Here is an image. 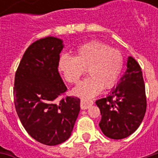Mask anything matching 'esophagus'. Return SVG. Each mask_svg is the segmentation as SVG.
I'll return each mask as SVG.
<instances>
[{"mask_svg": "<svg viewBox=\"0 0 158 158\" xmlns=\"http://www.w3.org/2000/svg\"><path fill=\"white\" fill-rule=\"evenodd\" d=\"M92 105V102H89V101H86V100L85 99H81V101H80V107H81V109L82 110L88 109V108L90 107Z\"/></svg>", "mask_w": 158, "mask_h": 158, "instance_id": "1", "label": "esophagus"}]
</instances>
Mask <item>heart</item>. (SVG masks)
Masks as SVG:
<instances>
[{
	"mask_svg": "<svg viewBox=\"0 0 158 158\" xmlns=\"http://www.w3.org/2000/svg\"><path fill=\"white\" fill-rule=\"evenodd\" d=\"M124 66L122 52L100 41H90L76 50L75 56L62 54L59 57V72L69 84H76L85 71L89 74L75 87L76 96L91 98L118 81Z\"/></svg>",
	"mask_w": 158,
	"mask_h": 158,
	"instance_id": "heart-1",
	"label": "heart"
}]
</instances>
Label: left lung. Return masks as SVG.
I'll use <instances>...</instances> for the list:
<instances>
[{
	"label": "left lung",
	"mask_w": 158,
	"mask_h": 158,
	"mask_svg": "<svg viewBox=\"0 0 158 158\" xmlns=\"http://www.w3.org/2000/svg\"><path fill=\"white\" fill-rule=\"evenodd\" d=\"M96 103L102 114L100 128L108 138L123 139L139 128L146 111V89L141 69L132 56L118 86Z\"/></svg>",
	"instance_id": "1"
}]
</instances>
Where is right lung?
I'll return each mask as SVG.
<instances>
[{
    "instance_id": "obj_1",
    "label": "right lung",
    "mask_w": 158,
    "mask_h": 158,
    "mask_svg": "<svg viewBox=\"0 0 158 158\" xmlns=\"http://www.w3.org/2000/svg\"><path fill=\"white\" fill-rule=\"evenodd\" d=\"M62 48V40L56 37L36 40L25 51L15 73L18 116L29 135L47 146L69 139L80 110L78 97L60 100L68 89L57 69Z\"/></svg>"
}]
</instances>
